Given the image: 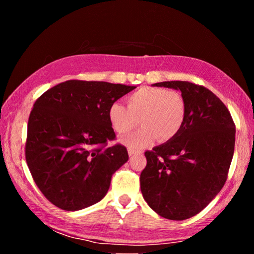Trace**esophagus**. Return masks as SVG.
Segmentation results:
<instances>
[{"label":"esophagus","instance_id":"obj_1","mask_svg":"<svg viewBox=\"0 0 254 254\" xmlns=\"http://www.w3.org/2000/svg\"><path fill=\"white\" fill-rule=\"evenodd\" d=\"M127 152H128V156H130V157L140 156V154H142V152H141V151H136V150H133V149H128Z\"/></svg>","mask_w":254,"mask_h":254}]
</instances>
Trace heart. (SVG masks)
Masks as SVG:
<instances>
[{"label":"heart","mask_w":254,"mask_h":254,"mask_svg":"<svg viewBox=\"0 0 254 254\" xmlns=\"http://www.w3.org/2000/svg\"><path fill=\"white\" fill-rule=\"evenodd\" d=\"M127 107L113 102L107 110V117L113 130L126 134L137 123L142 127L121 139V142L133 149H141L158 137L160 142L169 141L178 134L186 119V102L176 91L145 86L127 98Z\"/></svg>","instance_id":"1"}]
</instances>
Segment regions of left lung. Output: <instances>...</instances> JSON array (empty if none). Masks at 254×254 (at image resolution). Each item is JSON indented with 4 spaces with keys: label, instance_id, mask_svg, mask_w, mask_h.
<instances>
[{
    "label": "left lung",
    "instance_id": "8db88e82",
    "mask_svg": "<svg viewBox=\"0 0 254 254\" xmlns=\"http://www.w3.org/2000/svg\"><path fill=\"white\" fill-rule=\"evenodd\" d=\"M153 86L182 92L186 119L174 139L144 153L141 191L158 215L187 220L203 210L224 186L234 153L235 126L223 102L203 86L182 80Z\"/></svg>",
    "mask_w": 254,
    "mask_h": 254
}]
</instances>
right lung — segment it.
Segmentation results:
<instances>
[{
	"instance_id": "right-lung-1",
	"label": "right lung",
	"mask_w": 254,
	"mask_h": 254,
	"mask_svg": "<svg viewBox=\"0 0 254 254\" xmlns=\"http://www.w3.org/2000/svg\"><path fill=\"white\" fill-rule=\"evenodd\" d=\"M134 88L67 80L34 103L25 159L34 183L50 203L74 212L104 198L112 176L128 159L124 145L106 147L115 137L107 110Z\"/></svg>"
}]
</instances>
